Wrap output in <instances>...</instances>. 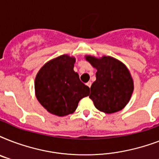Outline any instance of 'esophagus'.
<instances>
[{"mask_svg": "<svg viewBox=\"0 0 159 159\" xmlns=\"http://www.w3.org/2000/svg\"><path fill=\"white\" fill-rule=\"evenodd\" d=\"M87 87H91V86H92V82H87Z\"/></svg>", "mask_w": 159, "mask_h": 159, "instance_id": "34e87169", "label": "esophagus"}]
</instances>
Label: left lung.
<instances>
[{
    "instance_id": "8db88e82",
    "label": "left lung",
    "mask_w": 159,
    "mask_h": 159,
    "mask_svg": "<svg viewBox=\"0 0 159 159\" xmlns=\"http://www.w3.org/2000/svg\"><path fill=\"white\" fill-rule=\"evenodd\" d=\"M86 59L97 70V80L92 83L89 96L96 108L108 114L122 110L134 90L133 80L127 67L111 57L87 56Z\"/></svg>"
}]
</instances>
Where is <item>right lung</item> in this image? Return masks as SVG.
Masks as SVG:
<instances>
[{
  "mask_svg": "<svg viewBox=\"0 0 159 159\" xmlns=\"http://www.w3.org/2000/svg\"><path fill=\"white\" fill-rule=\"evenodd\" d=\"M75 58L62 55L44 64L36 76L37 99L51 114L57 116L72 114L78 102L90 93V88L74 72Z\"/></svg>",
  "mask_w": 159,
  "mask_h": 159,
  "instance_id": "right-lung-1",
  "label": "right lung"
}]
</instances>
